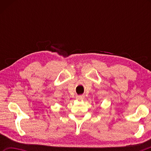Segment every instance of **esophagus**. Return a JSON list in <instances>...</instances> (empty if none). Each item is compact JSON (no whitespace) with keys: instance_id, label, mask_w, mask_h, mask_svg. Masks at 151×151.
Returning a JSON list of instances; mask_svg holds the SVG:
<instances>
[{"instance_id":"obj_1","label":"esophagus","mask_w":151,"mask_h":151,"mask_svg":"<svg viewBox=\"0 0 151 151\" xmlns=\"http://www.w3.org/2000/svg\"><path fill=\"white\" fill-rule=\"evenodd\" d=\"M76 99H78V100H82V99H84V96L83 95H78L76 96Z\"/></svg>"}]
</instances>
